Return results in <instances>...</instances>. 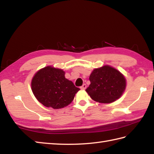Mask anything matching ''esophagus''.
I'll list each match as a JSON object with an SVG mask.
<instances>
[{
    "label": "esophagus",
    "instance_id": "esophagus-1",
    "mask_svg": "<svg viewBox=\"0 0 154 154\" xmlns=\"http://www.w3.org/2000/svg\"><path fill=\"white\" fill-rule=\"evenodd\" d=\"M86 87H87V85H86V84H83V85L81 86L80 88L81 89H86Z\"/></svg>",
    "mask_w": 154,
    "mask_h": 154
}]
</instances>
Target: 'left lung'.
I'll use <instances>...</instances> for the list:
<instances>
[{
  "instance_id": "8db88e82",
  "label": "left lung",
  "mask_w": 154,
  "mask_h": 154,
  "mask_svg": "<svg viewBox=\"0 0 154 154\" xmlns=\"http://www.w3.org/2000/svg\"><path fill=\"white\" fill-rule=\"evenodd\" d=\"M91 82L85 91L99 103H109L119 99L126 86L125 79L117 69L110 66L95 69L90 75Z\"/></svg>"
}]
</instances>
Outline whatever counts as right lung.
I'll use <instances>...</instances> for the list:
<instances>
[{"mask_svg": "<svg viewBox=\"0 0 154 154\" xmlns=\"http://www.w3.org/2000/svg\"><path fill=\"white\" fill-rule=\"evenodd\" d=\"M31 87L33 94L40 103L53 109L67 106L73 100L75 93L80 90L72 81L66 79L64 71L50 66L35 75Z\"/></svg>", "mask_w": 154, "mask_h": 154, "instance_id": "1", "label": "right lung"}]
</instances>
